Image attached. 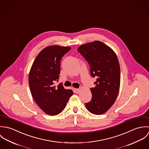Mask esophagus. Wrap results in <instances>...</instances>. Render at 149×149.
<instances>
[{
	"mask_svg": "<svg viewBox=\"0 0 149 149\" xmlns=\"http://www.w3.org/2000/svg\"><path fill=\"white\" fill-rule=\"evenodd\" d=\"M80 91V89H77V88H74V93H79Z\"/></svg>",
	"mask_w": 149,
	"mask_h": 149,
	"instance_id": "1",
	"label": "esophagus"
}]
</instances>
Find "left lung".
Listing matches in <instances>:
<instances>
[{
    "mask_svg": "<svg viewBox=\"0 0 149 149\" xmlns=\"http://www.w3.org/2000/svg\"><path fill=\"white\" fill-rule=\"evenodd\" d=\"M78 52L89 65L91 75L96 79L95 87L91 88L92 97L85 103L92 113L102 115L115 103L120 83V69L118 57L113 50L99 41L80 46Z\"/></svg>",
    "mask_w": 149,
    "mask_h": 149,
    "instance_id": "1",
    "label": "left lung"
}]
</instances>
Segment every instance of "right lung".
<instances>
[{"instance_id": "right-lung-1", "label": "right lung", "mask_w": 149, "mask_h": 149, "mask_svg": "<svg viewBox=\"0 0 149 149\" xmlns=\"http://www.w3.org/2000/svg\"><path fill=\"white\" fill-rule=\"evenodd\" d=\"M69 46H49L40 52L30 69L29 83L31 95L46 114L54 116L60 113L73 92L66 89L61 84L57 86L60 74V61L70 50Z\"/></svg>"}]
</instances>
